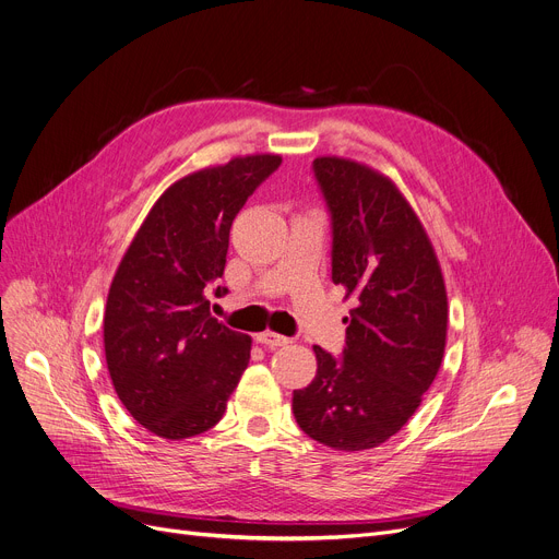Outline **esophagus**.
Wrapping results in <instances>:
<instances>
[{
  "mask_svg": "<svg viewBox=\"0 0 559 559\" xmlns=\"http://www.w3.org/2000/svg\"><path fill=\"white\" fill-rule=\"evenodd\" d=\"M257 343L266 345V347H282V345L288 343V338H286V336H280V334H275V332H261V334H257Z\"/></svg>",
  "mask_w": 559,
  "mask_h": 559,
  "instance_id": "1",
  "label": "esophagus"
}]
</instances>
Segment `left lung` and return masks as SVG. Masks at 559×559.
I'll return each instance as SVG.
<instances>
[{
    "label": "left lung",
    "instance_id": "1",
    "mask_svg": "<svg viewBox=\"0 0 559 559\" xmlns=\"http://www.w3.org/2000/svg\"><path fill=\"white\" fill-rule=\"evenodd\" d=\"M332 216V280L356 295L343 356L313 347L318 372L293 390L300 429L338 451L395 436L431 388L447 343V290L433 246L400 189L343 157H316Z\"/></svg>",
    "mask_w": 559,
    "mask_h": 559
}]
</instances>
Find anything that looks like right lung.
I'll use <instances>...</instances> for the list:
<instances>
[{
  "instance_id": "add662e5",
  "label": "right lung",
  "mask_w": 559,
  "mask_h": 559,
  "mask_svg": "<svg viewBox=\"0 0 559 559\" xmlns=\"http://www.w3.org/2000/svg\"><path fill=\"white\" fill-rule=\"evenodd\" d=\"M282 164L246 155L185 176L164 191L110 284L104 345L117 397L167 440L210 431L250 360V336L210 313L221 298L229 227Z\"/></svg>"
}]
</instances>
